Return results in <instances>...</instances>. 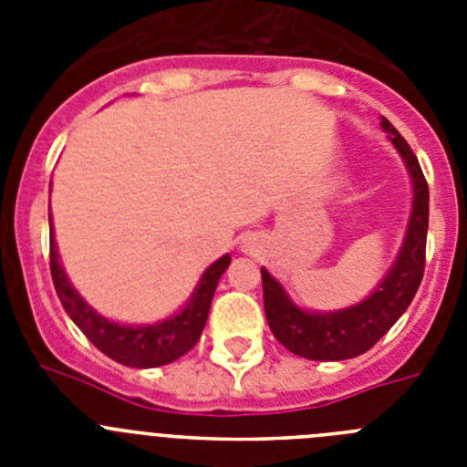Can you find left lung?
<instances>
[{"mask_svg":"<svg viewBox=\"0 0 467 467\" xmlns=\"http://www.w3.org/2000/svg\"><path fill=\"white\" fill-rule=\"evenodd\" d=\"M381 128L410 171L414 201H411L410 224H407L398 259L386 278L379 283L377 290L356 306L341 308V311H304L285 295L283 285L269 271L262 269L264 311H266L271 332L290 353L306 360H348L372 348L407 311L423 278L428 236V182L419 166V159L407 140L395 130L393 123L383 119Z\"/></svg>","mask_w":467,"mask_h":467,"instance_id":"8db88e82","label":"left lung"}]
</instances>
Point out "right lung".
<instances>
[{
  "label": "right lung",
  "instance_id": "1",
  "mask_svg": "<svg viewBox=\"0 0 467 467\" xmlns=\"http://www.w3.org/2000/svg\"><path fill=\"white\" fill-rule=\"evenodd\" d=\"M48 222H51V217H48ZM229 264V254L210 264V269H205V274L201 275V283L196 285L189 304L177 316L154 325H119L102 317L100 313H95L81 299L79 292L74 290L63 266H60L51 231V275L63 308L72 317L74 325L88 337L95 348L102 350L111 360H117L119 365L138 367V369L175 362L177 358H182L196 346L205 327V320H208L217 283H220Z\"/></svg>",
  "mask_w": 467,
  "mask_h": 467
}]
</instances>
